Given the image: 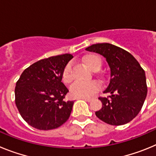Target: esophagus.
<instances>
[{
	"mask_svg": "<svg viewBox=\"0 0 156 156\" xmlns=\"http://www.w3.org/2000/svg\"><path fill=\"white\" fill-rule=\"evenodd\" d=\"M80 99H83V100L86 101H91V98H80Z\"/></svg>",
	"mask_w": 156,
	"mask_h": 156,
	"instance_id": "obj_1",
	"label": "esophagus"
}]
</instances>
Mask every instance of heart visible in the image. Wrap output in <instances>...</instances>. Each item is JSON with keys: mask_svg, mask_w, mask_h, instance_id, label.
Masks as SVG:
<instances>
[{"mask_svg": "<svg viewBox=\"0 0 156 156\" xmlns=\"http://www.w3.org/2000/svg\"><path fill=\"white\" fill-rule=\"evenodd\" d=\"M83 61L88 68L94 71H97L101 68V60L97 55H88L83 58ZM62 80L64 83H69L73 80L72 76V64L68 63L64 67L62 73ZM99 89L98 83L94 80L90 82H81L76 81L70 87V94L73 97L77 98H87L91 97Z\"/></svg>", "mask_w": 156, "mask_h": 156, "instance_id": "obj_1", "label": "heart"}]
</instances>
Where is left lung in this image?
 Wrapping results in <instances>:
<instances>
[{
	"mask_svg": "<svg viewBox=\"0 0 156 156\" xmlns=\"http://www.w3.org/2000/svg\"><path fill=\"white\" fill-rule=\"evenodd\" d=\"M105 58L110 68V80L99 98L101 108L95 112L98 119L113 126L124 125L137 116L147 96L145 73L135 58L122 48L108 43L96 44L86 48Z\"/></svg>",
	"mask_w": 156,
	"mask_h": 156,
	"instance_id": "1",
	"label": "left lung"
}]
</instances>
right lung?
Returning <instances> with one entry per match:
<instances>
[{"label":"right lung","mask_w":156,"mask_h":156,"mask_svg":"<svg viewBox=\"0 0 156 156\" xmlns=\"http://www.w3.org/2000/svg\"><path fill=\"white\" fill-rule=\"evenodd\" d=\"M70 54L52 56L34 63L23 72L16 83V105L26 122L41 130L59 127L70 116L73 101H66L69 92L62 82Z\"/></svg>","instance_id":"add662e5"}]
</instances>
